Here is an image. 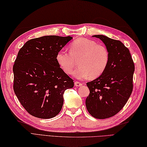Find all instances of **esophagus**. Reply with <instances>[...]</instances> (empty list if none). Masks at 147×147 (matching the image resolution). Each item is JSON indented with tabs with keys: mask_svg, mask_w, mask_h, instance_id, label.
Here are the masks:
<instances>
[{
	"mask_svg": "<svg viewBox=\"0 0 147 147\" xmlns=\"http://www.w3.org/2000/svg\"><path fill=\"white\" fill-rule=\"evenodd\" d=\"M74 84H75V86H76V87H80V86L82 85V84L80 83V82H77V81L75 82Z\"/></svg>",
	"mask_w": 147,
	"mask_h": 147,
	"instance_id": "34e87169",
	"label": "esophagus"
}]
</instances>
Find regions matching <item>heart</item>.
Segmentation results:
<instances>
[{
  "instance_id": "heart-1",
  "label": "heart",
  "mask_w": 147,
  "mask_h": 147,
  "mask_svg": "<svg viewBox=\"0 0 147 147\" xmlns=\"http://www.w3.org/2000/svg\"><path fill=\"white\" fill-rule=\"evenodd\" d=\"M69 51L70 52L64 50L59 51L56 60L62 70L69 75L72 74L78 61L80 67L74 74L77 79L98 77L108 66L110 59L108 50L105 45L97 44L94 40L78 38L71 43Z\"/></svg>"
}]
</instances>
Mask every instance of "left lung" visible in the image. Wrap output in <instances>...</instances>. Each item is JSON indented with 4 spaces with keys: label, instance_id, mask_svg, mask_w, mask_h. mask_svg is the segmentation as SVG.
<instances>
[{
    "label": "left lung",
    "instance_id": "1",
    "mask_svg": "<svg viewBox=\"0 0 147 147\" xmlns=\"http://www.w3.org/2000/svg\"><path fill=\"white\" fill-rule=\"evenodd\" d=\"M104 43L110 55L107 69L100 76L87 82L90 94L86 107L96 119L113 117L122 109L133 90L135 65L129 50L120 40L95 35Z\"/></svg>",
    "mask_w": 147,
    "mask_h": 147
}]
</instances>
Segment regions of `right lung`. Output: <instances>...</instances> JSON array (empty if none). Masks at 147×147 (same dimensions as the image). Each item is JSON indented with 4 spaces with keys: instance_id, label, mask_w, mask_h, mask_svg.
Returning <instances> with one entry per match:
<instances>
[{
    "instance_id": "1",
    "label": "right lung",
    "mask_w": 147,
    "mask_h": 147,
    "mask_svg": "<svg viewBox=\"0 0 147 147\" xmlns=\"http://www.w3.org/2000/svg\"><path fill=\"white\" fill-rule=\"evenodd\" d=\"M73 38L46 35L28 40L13 66V90L31 115L51 119L61 110L64 92L74 81L60 67L57 53Z\"/></svg>"
}]
</instances>
